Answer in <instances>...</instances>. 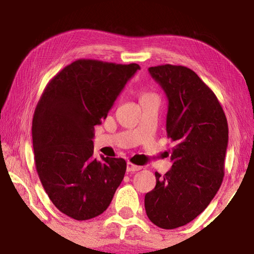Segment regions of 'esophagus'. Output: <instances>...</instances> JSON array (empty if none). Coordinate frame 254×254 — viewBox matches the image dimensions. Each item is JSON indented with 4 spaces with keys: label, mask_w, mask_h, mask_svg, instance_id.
Wrapping results in <instances>:
<instances>
[{
    "label": "esophagus",
    "mask_w": 254,
    "mask_h": 254,
    "mask_svg": "<svg viewBox=\"0 0 254 254\" xmlns=\"http://www.w3.org/2000/svg\"><path fill=\"white\" fill-rule=\"evenodd\" d=\"M141 168H142V167L133 165V163H131V162L127 163V173H134V171L140 170Z\"/></svg>",
    "instance_id": "obj_1"
}]
</instances>
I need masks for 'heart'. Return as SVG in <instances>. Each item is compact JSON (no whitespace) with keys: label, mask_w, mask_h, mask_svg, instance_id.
<instances>
[{"label":"heart","mask_w":254,"mask_h":254,"mask_svg":"<svg viewBox=\"0 0 254 254\" xmlns=\"http://www.w3.org/2000/svg\"><path fill=\"white\" fill-rule=\"evenodd\" d=\"M148 96H152V94H150V93H142V95H141V98H144V97H148Z\"/></svg>","instance_id":"obj_1"}]
</instances>
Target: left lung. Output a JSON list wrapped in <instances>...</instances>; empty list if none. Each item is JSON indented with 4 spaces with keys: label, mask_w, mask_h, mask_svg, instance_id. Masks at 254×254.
I'll return each mask as SVG.
<instances>
[{
    "label": "left lung",
    "mask_w": 254,
    "mask_h": 254,
    "mask_svg": "<svg viewBox=\"0 0 254 254\" xmlns=\"http://www.w3.org/2000/svg\"><path fill=\"white\" fill-rule=\"evenodd\" d=\"M167 98V134L175 142L169 171H156V187L147 192L149 220L161 229L186 225L207 207L224 177L229 143L227 120L216 95L185 66L149 68Z\"/></svg>",
    "instance_id": "1"
}]
</instances>
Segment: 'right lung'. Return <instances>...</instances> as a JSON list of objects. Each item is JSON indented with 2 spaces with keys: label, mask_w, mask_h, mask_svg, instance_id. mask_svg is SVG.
Masks as SVG:
<instances>
[{
  "label": "right lung",
  "mask_w": 254,
  "mask_h": 254,
  "mask_svg": "<svg viewBox=\"0 0 254 254\" xmlns=\"http://www.w3.org/2000/svg\"><path fill=\"white\" fill-rule=\"evenodd\" d=\"M137 69V64L78 59L49 81L34 110L38 176L53 204L74 220L101 215L122 183L124 159L94 158V127Z\"/></svg>",
  "instance_id": "1"
}]
</instances>
